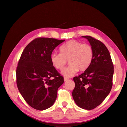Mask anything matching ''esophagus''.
Masks as SVG:
<instances>
[{
	"mask_svg": "<svg viewBox=\"0 0 127 127\" xmlns=\"http://www.w3.org/2000/svg\"><path fill=\"white\" fill-rule=\"evenodd\" d=\"M69 79V78H68V77H64V81H67V80H68Z\"/></svg>",
	"mask_w": 127,
	"mask_h": 127,
	"instance_id": "1",
	"label": "esophagus"
}]
</instances>
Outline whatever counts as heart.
Returning <instances> with one entry per match:
<instances>
[{
  "label": "heart",
  "mask_w": 127,
  "mask_h": 127,
  "mask_svg": "<svg viewBox=\"0 0 127 127\" xmlns=\"http://www.w3.org/2000/svg\"><path fill=\"white\" fill-rule=\"evenodd\" d=\"M60 54L52 53L50 62L57 70H62L68 61L69 65L62 70V74L70 77L78 71H85L89 67L94 58V49L89 44L77 40L68 41L59 48Z\"/></svg>",
  "instance_id": "heart-1"
}]
</instances>
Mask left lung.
I'll list each match as a JSON object with an SVG mask.
<instances>
[{"label":"left lung","instance_id":"obj_1","mask_svg":"<svg viewBox=\"0 0 127 127\" xmlns=\"http://www.w3.org/2000/svg\"><path fill=\"white\" fill-rule=\"evenodd\" d=\"M94 49V58L85 71L73 78L72 96L81 108L92 110L101 104L113 86L114 65L106 46L90 36H83Z\"/></svg>","mask_w":127,"mask_h":127}]
</instances>
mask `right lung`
Segmentation results:
<instances>
[{
	"label": "right lung",
	"instance_id": "1",
	"mask_svg": "<svg viewBox=\"0 0 127 127\" xmlns=\"http://www.w3.org/2000/svg\"><path fill=\"white\" fill-rule=\"evenodd\" d=\"M55 38L37 37L26 46L16 69L19 91L32 108L44 110L54 104L64 78L52 65L50 55L64 41Z\"/></svg>",
	"mask_w": 127,
	"mask_h": 127
}]
</instances>
